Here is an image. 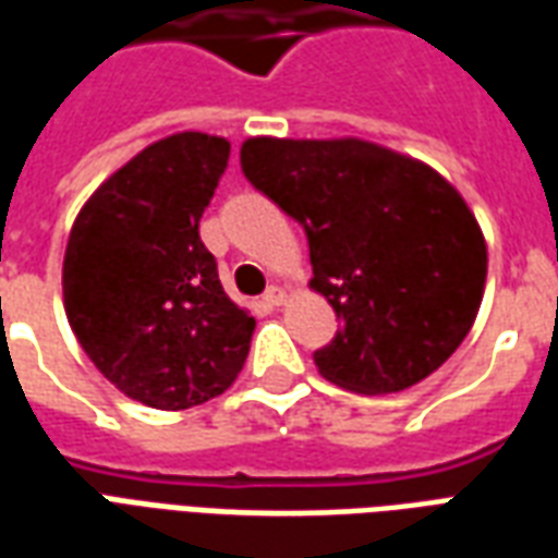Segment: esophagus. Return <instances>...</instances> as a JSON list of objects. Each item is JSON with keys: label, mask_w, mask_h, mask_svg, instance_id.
Returning <instances> with one entry per match:
<instances>
[{"label": "esophagus", "mask_w": 558, "mask_h": 558, "mask_svg": "<svg viewBox=\"0 0 558 558\" xmlns=\"http://www.w3.org/2000/svg\"><path fill=\"white\" fill-rule=\"evenodd\" d=\"M263 302H266L268 307H280V304L287 302V290H283V287H268L266 295H263Z\"/></svg>", "instance_id": "1"}]
</instances>
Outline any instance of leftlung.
I'll use <instances>...</instances> for the list:
<instances>
[{"label":"left lung","mask_w":558,"mask_h":558,"mask_svg":"<svg viewBox=\"0 0 558 558\" xmlns=\"http://www.w3.org/2000/svg\"><path fill=\"white\" fill-rule=\"evenodd\" d=\"M242 170L304 227L311 287L340 316L314 352L328 383L391 395L451 359L487 280L484 232L454 184L359 137H251Z\"/></svg>","instance_id":"obj_1"}]
</instances>
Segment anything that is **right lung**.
I'll return each instance as SVG.
<instances>
[{
  "mask_svg": "<svg viewBox=\"0 0 558 558\" xmlns=\"http://www.w3.org/2000/svg\"><path fill=\"white\" fill-rule=\"evenodd\" d=\"M230 143L182 131L146 146L86 199L62 263L68 323L92 364L151 410L218 398L256 319L223 292L199 218Z\"/></svg>",
  "mask_w": 558,
  "mask_h": 558,
  "instance_id": "right-lung-1",
  "label": "right lung"
}]
</instances>
